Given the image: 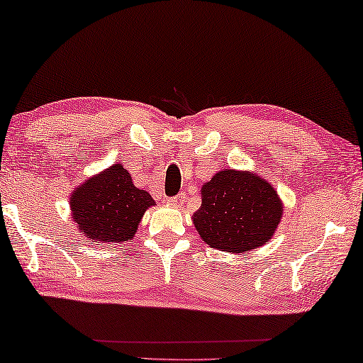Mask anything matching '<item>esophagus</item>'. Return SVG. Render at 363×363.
<instances>
[{
  "label": "esophagus",
  "mask_w": 363,
  "mask_h": 363,
  "mask_svg": "<svg viewBox=\"0 0 363 363\" xmlns=\"http://www.w3.org/2000/svg\"><path fill=\"white\" fill-rule=\"evenodd\" d=\"M184 202H186V194H177L176 197L168 199V203L172 206H182Z\"/></svg>",
  "instance_id": "34e87169"
}]
</instances>
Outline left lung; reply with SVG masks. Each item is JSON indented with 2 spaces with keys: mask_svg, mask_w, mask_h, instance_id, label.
I'll return each instance as SVG.
<instances>
[{
  "mask_svg": "<svg viewBox=\"0 0 363 363\" xmlns=\"http://www.w3.org/2000/svg\"><path fill=\"white\" fill-rule=\"evenodd\" d=\"M283 203L268 181L254 172L224 169L202 186V205L192 221L213 249L245 254L272 239Z\"/></svg>",
  "mask_w": 363,
  "mask_h": 363,
  "instance_id": "8db88e82",
  "label": "left lung"
}]
</instances>
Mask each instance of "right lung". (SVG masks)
Wrapping results in <instances>:
<instances>
[{
  "mask_svg": "<svg viewBox=\"0 0 363 363\" xmlns=\"http://www.w3.org/2000/svg\"><path fill=\"white\" fill-rule=\"evenodd\" d=\"M72 220L91 242L119 244L134 239L145 213L155 200L137 189L123 164H113L89 177L71 194Z\"/></svg>",
  "mask_w": 363,
  "mask_h": 363,
  "instance_id": "add662e5",
  "label": "right lung"
}]
</instances>
